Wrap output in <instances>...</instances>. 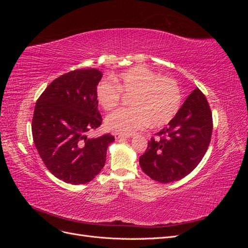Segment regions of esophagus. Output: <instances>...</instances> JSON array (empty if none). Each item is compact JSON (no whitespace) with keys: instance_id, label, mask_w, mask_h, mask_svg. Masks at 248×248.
Instances as JSON below:
<instances>
[{"instance_id":"1","label":"esophagus","mask_w":248,"mask_h":248,"mask_svg":"<svg viewBox=\"0 0 248 248\" xmlns=\"http://www.w3.org/2000/svg\"><path fill=\"white\" fill-rule=\"evenodd\" d=\"M114 136H115V138L116 139H126V138H128V136H126V134H122V133H118V132H115L114 133Z\"/></svg>"}]
</instances>
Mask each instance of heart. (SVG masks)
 I'll use <instances>...</instances> for the list:
<instances>
[{"mask_svg":"<svg viewBox=\"0 0 248 248\" xmlns=\"http://www.w3.org/2000/svg\"><path fill=\"white\" fill-rule=\"evenodd\" d=\"M102 79L96 86L95 95L99 106L106 110L118 106L121 92L132 94V108H119L106 118L110 130L131 134L151 124L160 127L170 123L181 107L182 94L178 82L161 77L145 66H134L114 77Z\"/></svg>","mask_w":248,"mask_h":248,"instance_id":"heart-1","label":"heart"}]
</instances>
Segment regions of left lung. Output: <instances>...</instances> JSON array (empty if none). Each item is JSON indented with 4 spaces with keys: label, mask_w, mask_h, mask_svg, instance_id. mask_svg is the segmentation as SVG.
I'll use <instances>...</instances> for the list:
<instances>
[{
    "label": "left lung",
    "mask_w": 248,
    "mask_h": 248,
    "mask_svg": "<svg viewBox=\"0 0 248 248\" xmlns=\"http://www.w3.org/2000/svg\"><path fill=\"white\" fill-rule=\"evenodd\" d=\"M212 114L205 95L199 89L187 97L167 127L148 142L140 157L146 175L160 183L181 180L198 167L212 136Z\"/></svg>",
    "instance_id": "obj_1"
}]
</instances>
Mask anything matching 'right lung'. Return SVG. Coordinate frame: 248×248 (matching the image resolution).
<instances>
[{"mask_svg":"<svg viewBox=\"0 0 248 248\" xmlns=\"http://www.w3.org/2000/svg\"><path fill=\"white\" fill-rule=\"evenodd\" d=\"M102 73L78 69L56 78L37 100L32 120L35 147L52 175L70 184H86L103 169L115 138H88L102 118L95 89Z\"/></svg>","mask_w":248,"mask_h":248,"instance_id":"right-lung-1","label":"right lung"}]
</instances>
